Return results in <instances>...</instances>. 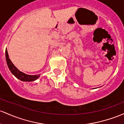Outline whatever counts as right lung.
I'll return each instance as SVG.
<instances>
[{
    "mask_svg": "<svg viewBox=\"0 0 124 124\" xmlns=\"http://www.w3.org/2000/svg\"><path fill=\"white\" fill-rule=\"evenodd\" d=\"M6 60L7 62V64H8V67L14 76H15L17 79L20 80L22 81H33L37 80L40 77V75H28L26 74L23 72L20 71L16 67L11 60H10L9 57V55H8V53L7 50H6Z\"/></svg>",
    "mask_w": 124,
    "mask_h": 124,
    "instance_id": "obj_1",
    "label": "right lung"
}]
</instances>
